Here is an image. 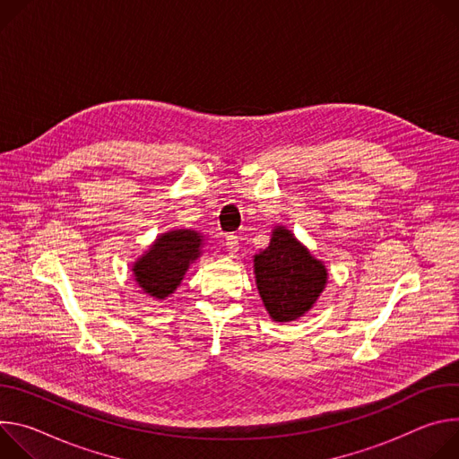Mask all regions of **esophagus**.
I'll list each match as a JSON object with an SVG mask.
<instances>
[{
	"label": "esophagus",
	"instance_id": "esophagus-1",
	"mask_svg": "<svg viewBox=\"0 0 459 459\" xmlns=\"http://www.w3.org/2000/svg\"><path fill=\"white\" fill-rule=\"evenodd\" d=\"M224 244H226V249L230 251V255H235V253L238 251V237L237 235H226L224 238Z\"/></svg>",
	"mask_w": 459,
	"mask_h": 459
}]
</instances>
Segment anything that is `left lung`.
<instances>
[{"label": "left lung", "mask_w": 459, "mask_h": 459, "mask_svg": "<svg viewBox=\"0 0 459 459\" xmlns=\"http://www.w3.org/2000/svg\"><path fill=\"white\" fill-rule=\"evenodd\" d=\"M326 275L325 266L284 228H277L270 246L255 255L259 293L279 323L307 314L323 291Z\"/></svg>", "instance_id": "obj_1"}]
</instances>
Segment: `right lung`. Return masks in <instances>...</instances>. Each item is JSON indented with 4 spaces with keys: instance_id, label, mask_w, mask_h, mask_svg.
Returning a JSON list of instances; mask_svg holds the SVG:
<instances>
[{
    "instance_id": "obj_1",
    "label": "right lung",
    "mask_w": 459,
    "mask_h": 459,
    "mask_svg": "<svg viewBox=\"0 0 459 459\" xmlns=\"http://www.w3.org/2000/svg\"><path fill=\"white\" fill-rule=\"evenodd\" d=\"M202 237L191 230L164 233L133 266L140 288L155 299H166L180 284L189 263L200 255Z\"/></svg>"
}]
</instances>
